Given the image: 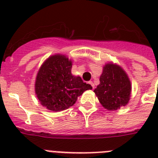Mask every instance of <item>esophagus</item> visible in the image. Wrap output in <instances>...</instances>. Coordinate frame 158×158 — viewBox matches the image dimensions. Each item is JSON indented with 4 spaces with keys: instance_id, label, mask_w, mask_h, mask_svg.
Instances as JSON below:
<instances>
[{
    "instance_id": "esophagus-1",
    "label": "esophagus",
    "mask_w": 158,
    "mask_h": 158,
    "mask_svg": "<svg viewBox=\"0 0 158 158\" xmlns=\"http://www.w3.org/2000/svg\"><path fill=\"white\" fill-rule=\"evenodd\" d=\"M89 83L90 84V85H91V86H92V88H93V89H94L95 85H94V84H93V81H89Z\"/></svg>"
}]
</instances>
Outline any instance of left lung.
Returning <instances> with one entry per match:
<instances>
[{
    "mask_svg": "<svg viewBox=\"0 0 158 158\" xmlns=\"http://www.w3.org/2000/svg\"><path fill=\"white\" fill-rule=\"evenodd\" d=\"M131 91V81L122 68L113 64L105 65L100 85L94 90L103 107L107 110H117L127 105Z\"/></svg>",
    "mask_w": 158,
    "mask_h": 158,
    "instance_id": "obj_1",
    "label": "left lung"
}]
</instances>
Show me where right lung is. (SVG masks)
Instances as JSON below:
<instances>
[{"instance_id":"obj_1","label":"right lung","mask_w":158,"mask_h":158,"mask_svg":"<svg viewBox=\"0 0 158 158\" xmlns=\"http://www.w3.org/2000/svg\"><path fill=\"white\" fill-rule=\"evenodd\" d=\"M72 62L64 55H54L46 61L36 77L35 93L41 104L53 111L69 108L85 91L92 89L80 77L71 73Z\"/></svg>"}]
</instances>
